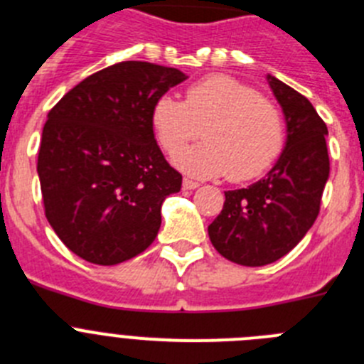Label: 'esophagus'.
Masks as SVG:
<instances>
[{
    "label": "esophagus",
    "mask_w": 364,
    "mask_h": 364,
    "mask_svg": "<svg viewBox=\"0 0 364 364\" xmlns=\"http://www.w3.org/2000/svg\"><path fill=\"white\" fill-rule=\"evenodd\" d=\"M182 186H184V189H197L200 184H198L197 180L184 178V180H182Z\"/></svg>",
    "instance_id": "34e87169"
}]
</instances>
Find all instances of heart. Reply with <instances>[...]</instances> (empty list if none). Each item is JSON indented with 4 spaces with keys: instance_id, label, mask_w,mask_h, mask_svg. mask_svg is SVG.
I'll list each match as a JSON object with an SVG mask.
<instances>
[{
    "instance_id": "1",
    "label": "heart",
    "mask_w": 364,
    "mask_h": 364,
    "mask_svg": "<svg viewBox=\"0 0 364 364\" xmlns=\"http://www.w3.org/2000/svg\"><path fill=\"white\" fill-rule=\"evenodd\" d=\"M154 136L175 154L203 129L205 142L176 154L175 164L197 178L247 182L266 173L282 153L284 117L247 83L213 74L188 87L184 102L160 96L151 109Z\"/></svg>"
}]
</instances>
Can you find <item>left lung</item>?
Segmentation results:
<instances>
[{"instance_id":"left-lung-1","label":"left lung","mask_w":364,"mask_h":364,"mask_svg":"<svg viewBox=\"0 0 364 364\" xmlns=\"http://www.w3.org/2000/svg\"><path fill=\"white\" fill-rule=\"evenodd\" d=\"M286 120V146L264 178L224 191L220 215L208 226L222 257L242 266L272 264L291 252L314 226L330 175L326 124L314 105L268 74Z\"/></svg>"}]
</instances>
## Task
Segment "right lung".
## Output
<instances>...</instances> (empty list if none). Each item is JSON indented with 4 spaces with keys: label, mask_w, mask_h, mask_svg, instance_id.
I'll use <instances>...</instances> for the list:
<instances>
[{
    "label": "right lung",
    "mask_w": 364,
    "mask_h": 364,
    "mask_svg": "<svg viewBox=\"0 0 364 364\" xmlns=\"http://www.w3.org/2000/svg\"><path fill=\"white\" fill-rule=\"evenodd\" d=\"M186 78L173 67L120 62L49 111L38 153L45 217L87 262L120 264L156 239L162 202L180 191L182 175L154 140L151 109Z\"/></svg>",
    "instance_id": "obj_1"
}]
</instances>
